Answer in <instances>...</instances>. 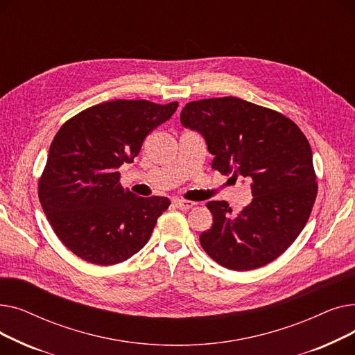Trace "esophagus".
I'll return each instance as SVG.
<instances>
[{
	"mask_svg": "<svg viewBox=\"0 0 355 355\" xmlns=\"http://www.w3.org/2000/svg\"><path fill=\"white\" fill-rule=\"evenodd\" d=\"M175 206L180 209V210H190L196 206V202L193 201H187V200H177L175 201Z\"/></svg>",
	"mask_w": 355,
	"mask_h": 355,
	"instance_id": "obj_1",
	"label": "esophagus"
}]
</instances>
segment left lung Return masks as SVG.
Wrapping results in <instances>:
<instances>
[{
  "instance_id": "obj_1",
  "label": "left lung",
  "mask_w": 355,
  "mask_h": 355,
  "mask_svg": "<svg viewBox=\"0 0 355 355\" xmlns=\"http://www.w3.org/2000/svg\"><path fill=\"white\" fill-rule=\"evenodd\" d=\"M180 119L206 139L213 170L252 187L236 216L226 201L207 202L213 226L200 234L202 249L230 270L270 263L300 236L318 193L306 137L279 112L233 96L190 102Z\"/></svg>"
}]
</instances>
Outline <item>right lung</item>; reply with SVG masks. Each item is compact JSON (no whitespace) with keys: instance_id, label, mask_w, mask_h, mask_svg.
Wrapping results in <instances>:
<instances>
[{"instance_id":"obj_1","label":"right lung","mask_w":355,"mask_h":355,"mask_svg":"<svg viewBox=\"0 0 355 355\" xmlns=\"http://www.w3.org/2000/svg\"><path fill=\"white\" fill-rule=\"evenodd\" d=\"M178 102L110 101L74 115L55 134L39 180V198L55 236L76 256L110 266L138 253L166 197H138L119 184L146 135L173 116Z\"/></svg>"}]
</instances>
